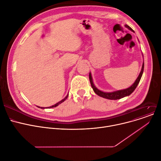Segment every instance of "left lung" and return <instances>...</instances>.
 Listing matches in <instances>:
<instances>
[{
	"instance_id": "1",
	"label": "left lung",
	"mask_w": 161,
	"mask_h": 161,
	"mask_svg": "<svg viewBox=\"0 0 161 161\" xmlns=\"http://www.w3.org/2000/svg\"><path fill=\"white\" fill-rule=\"evenodd\" d=\"M126 28H128L131 31L134 32V31L132 29V28L128 26L127 25H125ZM144 62H143L142 64V69L141 71L138 75V78L136 79V80H135V82H134V84L132 85L131 86H130L129 88H127V89H124V90H118V91H115V92H102L101 90H99V89H97L96 86L95 85L93 84V80H92V75L91 73H90L89 74V79H90V82L91 84V86L94 91L97 95H98L100 97H102L103 98H106L108 99H111V100H116V99H119L121 98H123L124 97L128 96L130 94L134 92V90L136 89V86H138V84L141 79L142 76V74H143V71H144Z\"/></svg>"
}]
</instances>
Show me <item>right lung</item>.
<instances>
[{
    "instance_id": "1",
    "label": "right lung",
    "mask_w": 161,
    "mask_h": 161,
    "mask_svg": "<svg viewBox=\"0 0 161 161\" xmlns=\"http://www.w3.org/2000/svg\"><path fill=\"white\" fill-rule=\"evenodd\" d=\"M68 95L67 96H66V97L64 98V99H63L62 100H61L60 101H59L58 103H56L55 104V105H53V106H51V107H49V108H54V107H57L58 105H60V104H61L62 103H63L64 101H65L66 100V99H67L68 98ZM39 107V108H40V107ZM41 108H45L44 107H41Z\"/></svg>"
}]
</instances>
